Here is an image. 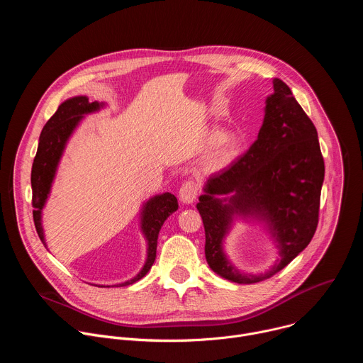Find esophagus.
<instances>
[{"label":"esophagus","instance_id":"1","mask_svg":"<svg viewBox=\"0 0 363 363\" xmlns=\"http://www.w3.org/2000/svg\"><path fill=\"white\" fill-rule=\"evenodd\" d=\"M198 196V184L195 181H185L179 188V199L184 203H192Z\"/></svg>","mask_w":363,"mask_h":363}]
</instances>
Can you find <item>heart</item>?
Wrapping results in <instances>:
<instances>
[{
    "mask_svg": "<svg viewBox=\"0 0 363 363\" xmlns=\"http://www.w3.org/2000/svg\"><path fill=\"white\" fill-rule=\"evenodd\" d=\"M210 142L214 145L211 164L216 168H224L238 157L241 149V138L237 133H223L221 130H214L210 136Z\"/></svg>",
    "mask_w": 363,
    "mask_h": 363,
    "instance_id": "b5f03b06",
    "label": "heart"
}]
</instances>
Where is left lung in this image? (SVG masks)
I'll use <instances>...</instances> for the list:
<instances>
[{"label":"left lung","mask_w":363,"mask_h":363,"mask_svg":"<svg viewBox=\"0 0 363 363\" xmlns=\"http://www.w3.org/2000/svg\"><path fill=\"white\" fill-rule=\"evenodd\" d=\"M263 126L250 149L231 167L206 181L199 196L206 263L221 277L250 284L283 270L312 241L320 208L325 161L318 130L290 87L273 80ZM218 194H230L220 200ZM234 215L264 220L279 244L281 260L260 277L241 275L226 260L222 240Z\"/></svg>","instance_id":"1"}]
</instances>
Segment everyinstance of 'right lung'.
Returning <instances> with one entry per match:
<instances>
[{"label":"right lung","instance_id":"add662e5","mask_svg":"<svg viewBox=\"0 0 363 363\" xmlns=\"http://www.w3.org/2000/svg\"><path fill=\"white\" fill-rule=\"evenodd\" d=\"M101 105L97 101H89L86 96H76L59 106L56 113L48 119L44 125L38 149L35 153V158L33 162L31 169V188H33V218L37 234L44 242V234L41 227V210L45 203V199L50 192L51 182L55 179L56 169L59 161L62 158V153L65 150L66 142L73 133L77 123L86 113H91L99 111ZM178 210V199L171 192H165L162 195H157L150 198L142 213V231L147 240V257L143 269L139 272L136 277L128 280L119 286H129L135 281L140 280L152 267L155 258H157V245H158V234L161 227L164 225L165 220L172 216Z\"/></svg>","mask_w":363,"mask_h":363}]
</instances>
